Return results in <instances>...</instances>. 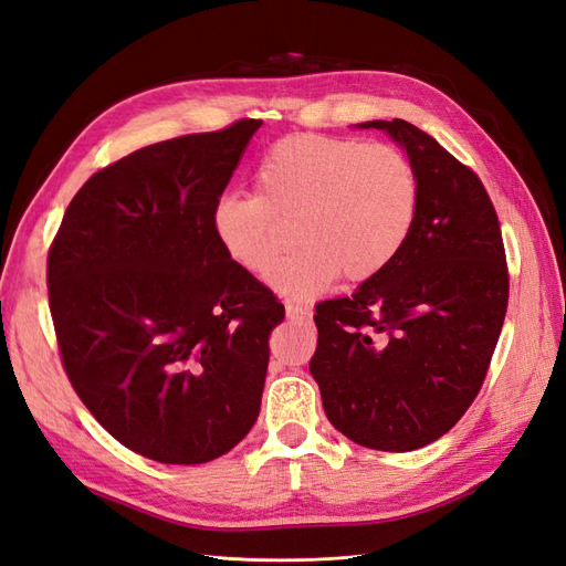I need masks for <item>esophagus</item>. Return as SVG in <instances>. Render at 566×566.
Here are the masks:
<instances>
[{
	"label": "esophagus",
	"instance_id": "esophagus-1",
	"mask_svg": "<svg viewBox=\"0 0 566 566\" xmlns=\"http://www.w3.org/2000/svg\"><path fill=\"white\" fill-rule=\"evenodd\" d=\"M285 316L287 318L310 321L312 318V310L306 304H300V302H285Z\"/></svg>",
	"mask_w": 566,
	"mask_h": 566
}]
</instances>
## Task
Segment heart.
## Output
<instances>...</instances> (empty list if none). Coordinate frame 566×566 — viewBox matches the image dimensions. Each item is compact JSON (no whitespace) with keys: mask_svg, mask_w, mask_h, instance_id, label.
<instances>
[{"mask_svg":"<svg viewBox=\"0 0 566 566\" xmlns=\"http://www.w3.org/2000/svg\"><path fill=\"white\" fill-rule=\"evenodd\" d=\"M420 210L418 169L387 144L325 134H293L256 167L254 193L221 196L212 227L235 264L264 276L293 221L297 250L269 283L293 300H312L345 273L378 276L403 250Z\"/></svg>","mask_w":566,"mask_h":566,"instance_id":"b5f03b06","label":"heart"}]
</instances>
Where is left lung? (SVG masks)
I'll return each mask as SVG.
<instances>
[{
	"instance_id": "left-lung-1",
	"label": "left lung",
	"mask_w": 566,
	"mask_h": 566,
	"mask_svg": "<svg viewBox=\"0 0 566 566\" xmlns=\"http://www.w3.org/2000/svg\"><path fill=\"white\" fill-rule=\"evenodd\" d=\"M420 179L403 250L352 297L316 306L310 364L325 416L375 451H416L447 434L484 385L507 310L499 214L484 184L406 119H373Z\"/></svg>"
}]
</instances>
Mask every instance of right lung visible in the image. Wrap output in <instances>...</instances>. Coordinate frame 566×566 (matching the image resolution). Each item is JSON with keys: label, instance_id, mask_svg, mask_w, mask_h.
Wrapping results in <instances>:
<instances>
[{"label": "right lung", "instance_id": "right-lung-1", "mask_svg": "<svg viewBox=\"0 0 566 566\" xmlns=\"http://www.w3.org/2000/svg\"><path fill=\"white\" fill-rule=\"evenodd\" d=\"M260 125L243 117L98 169L49 248L67 380L111 437L167 465L224 455L260 416L269 335L285 310L212 227Z\"/></svg>", "mask_w": 566, "mask_h": 566}]
</instances>
